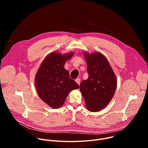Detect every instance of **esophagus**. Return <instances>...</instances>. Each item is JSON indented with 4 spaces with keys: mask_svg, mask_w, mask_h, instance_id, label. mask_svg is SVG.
Masks as SVG:
<instances>
[{
    "mask_svg": "<svg viewBox=\"0 0 148 148\" xmlns=\"http://www.w3.org/2000/svg\"><path fill=\"white\" fill-rule=\"evenodd\" d=\"M75 82L79 86L80 82H81V79H80V78H77V79H75Z\"/></svg>",
    "mask_w": 148,
    "mask_h": 148,
    "instance_id": "1",
    "label": "esophagus"
}]
</instances>
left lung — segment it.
Wrapping results in <instances>:
<instances>
[{
	"label": "left lung",
	"mask_w": 148,
	"mask_h": 148,
	"mask_svg": "<svg viewBox=\"0 0 148 148\" xmlns=\"http://www.w3.org/2000/svg\"><path fill=\"white\" fill-rule=\"evenodd\" d=\"M88 78L80 83L79 90L87 110L97 112L109 104L115 94L117 80L110 63L102 53L83 52Z\"/></svg>",
	"instance_id": "obj_1"
}]
</instances>
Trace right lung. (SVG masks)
<instances>
[{
  "label": "right lung",
  "instance_id": "1",
  "mask_svg": "<svg viewBox=\"0 0 148 148\" xmlns=\"http://www.w3.org/2000/svg\"><path fill=\"white\" fill-rule=\"evenodd\" d=\"M74 55L73 51L61 54L53 51L42 61L35 76V86L40 99L54 109L64 104L70 92L79 88L70 79L64 65Z\"/></svg>",
  "mask_w": 148,
  "mask_h": 148
}]
</instances>
